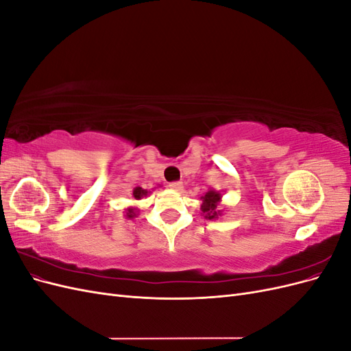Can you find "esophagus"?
I'll use <instances>...</instances> for the list:
<instances>
[{"label": "esophagus", "instance_id": "esophagus-1", "mask_svg": "<svg viewBox=\"0 0 351 351\" xmlns=\"http://www.w3.org/2000/svg\"><path fill=\"white\" fill-rule=\"evenodd\" d=\"M169 187H171L173 190H176V192H182V190H183V183L182 182H173V183H169Z\"/></svg>", "mask_w": 351, "mask_h": 351}]
</instances>
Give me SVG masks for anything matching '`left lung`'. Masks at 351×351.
<instances>
[{
    "instance_id": "obj_1",
    "label": "left lung",
    "mask_w": 351,
    "mask_h": 351,
    "mask_svg": "<svg viewBox=\"0 0 351 351\" xmlns=\"http://www.w3.org/2000/svg\"><path fill=\"white\" fill-rule=\"evenodd\" d=\"M200 199H202L200 210L202 214L205 215V218L215 219L222 214V210L219 209V200H221L219 192H215V190H208V192Z\"/></svg>"
}]
</instances>
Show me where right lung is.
<instances>
[{
    "label": "right lung",
    "instance_id": "obj_1",
    "mask_svg": "<svg viewBox=\"0 0 351 351\" xmlns=\"http://www.w3.org/2000/svg\"><path fill=\"white\" fill-rule=\"evenodd\" d=\"M147 193H149V192H147V190H145V189H142V187H136L134 190H133V197L136 199V200H139V199H142L143 196H146ZM136 208H127L125 209V217L127 218H134L137 214H136Z\"/></svg>",
    "mask_w": 351,
    "mask_h": 351
}]
</instances>
